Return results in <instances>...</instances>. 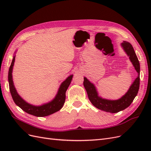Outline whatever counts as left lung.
I'll use <instances>...</instances> for the list:
<instances>
[{"label":"left lung","instance_id":"left-lung-1","mask_svg":"<svg viewBox=\"0 0 151 151\" xmlns=\"http://www.w3.org/2000/svg\"><path fill=\"white\" fill-rule=\"evenodd\" d=\"M122 46L125 52L129 56L130 60L134 66L137 72L138 73V77H137L129 88L127 93L118 100H108L104 99L98 96V93L94 84L90 83L87 78L84 77V86L88 93V98L94 106L101 110L115 113L123 110L129 107L134 98L138 93L140 86V63L137 57L134 49L132 45L127 42H123Z\"/></svg>","mask_w":151,"mask_h":151}]
</instances>
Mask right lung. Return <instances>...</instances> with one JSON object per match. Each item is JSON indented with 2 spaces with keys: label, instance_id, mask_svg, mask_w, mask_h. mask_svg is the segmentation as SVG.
Instances as JSON below:
<instances>
[{
  "label": "right lung",
  "instance_id": "obj_1",
  "mask_svg": "<svg viewBox=\"0 0 151 151\" xmlns=\"http://www.w3.org/2000/svg\"><path fill=\"white\" fill-rule=\"evenodd\" d=\"M14 61L15 56L12 59L11 66L9 67V70L8 80L9 84V90L11 96L14 101V103L17 105V106L20 107L22 110H24L27 113L40 117L48 116L60 110L65 103L66 91L71 83L73 76L71 75L69 77H68L67 79L65 81L63 82L60 87V88H59L58 93L55 98V99L52 100L51 102L42 105V106H36L30 104H28V103H26L25 101H24V100L19 96V94H17V91L14 88L12 77V68L14 63Z\"/></svg>",
  "mask_w": 151,
  "mask_h": 151
}]
</instances>
